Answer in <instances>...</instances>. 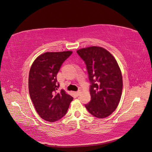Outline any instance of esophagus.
Instances as JSON below:
<instances>
[{"instance_id":"obj_1","label":"esophagus","mask_w":152,"mask_h":152,"mask_svg":"<svg viewBox=\"0 0 152 152\" xmlns=\"http://www.w3.org/2000/svg\"><path fill=\"white\" fill-rule=\"evenodd\" d=\"M75 94H76L77 96H79L80 94V90H78Z\"/></svg>"}]
</instances>
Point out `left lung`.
I'll return each instance as SVG.
<instances>
[{"instance_id":"8db88e82","label":"left lung","mask_w":152,"mask_h":152,"mask_svg":"<svg viewBox=\"0 0 152 152\" xmlns=\"http://www.w3.org/2000/svg\"><path fill=\"white\" fill-rule=\"evenodd\" d=\"M85 62L90 83V102L85 104L94 116L103 118L116 110L122 92V75L114 56L105 49L92 46L77 50Z\"/></svg>"}]
</instances>
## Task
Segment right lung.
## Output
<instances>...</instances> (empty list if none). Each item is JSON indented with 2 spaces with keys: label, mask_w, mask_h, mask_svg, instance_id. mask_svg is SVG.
Here are the masks:
<instances>
[{
  "label": "right lung",
  "mask_w": 152,
  "mask_h": 152,
  "mask_svg": "<svg viewBox=\"0 0 152 152\" xmlns=\"http://www.w3.org/2000/svg\"><path fill=\"white\" fill-rule=\"evenodd\" d=\"M72 51L45 53L30 67L28 89L30 98L39 116L48 122H56L66 114L73 97L59 90L56 76L62 64Z\"/></svg>",
  "instance_id": "1"
}]
</instances>
